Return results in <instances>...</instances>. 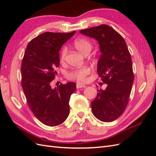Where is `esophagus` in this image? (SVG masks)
<instances>
[{
	"label": "esophagus",
	"instance_id": "obj_1",
	"mask_svg": "<svg viewBox=\"0 0 156 156\" xmlns=\"http://www.w3.org/2000/svg\"><path fill=\"white\" fill-rule=\"evenodd\" d=\"M76 87L77 88H85L86 86L84 85L83 84H80V83H77L76 84Z\"/></svg>",
	"mask_w": 156,
	"mask_h": 156
}]
</instances>
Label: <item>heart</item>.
Here are the masks:
<instances>
[{
    "label": "heart",
    "mask_w": 156,
    "mask_h": 156,
    "mask_svg": "<svg viewBox=\"0 0 156 156\" xmlns=\"http://www.w3.org/2000/svg\"><path fill=\"white\" fill-rule=\"evenodd\" d=\"M73 46L80 53L84 55H87L92 48L91 41L87 38H84V37H79V38L75 40ZM66 54L67 49L63 48L60 54V59L61 61L65 60ZM90 73V69L89 67L83 66L69 72L68 73V77L71 79L77 80L79 82H84L86 81L87 76Z\"/></svg>",
    "instance_id": "1"
}]
</instances>
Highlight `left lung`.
Here are the masks:
<instances>
[{
  "instance_id": "8db88e82",
  "label": "left lung",
  "mask_w": 156,
  "mask_h": 156,
  "mask_svg": "<svg viewBox=\"0 0 156 156\" xmlns=\"http://www.w3.org/2000/svg\"><path fill=\"white\" fill-rule=\"evenodd\" d=\"M79 32L98 41L101 52L98 73L107 84L104 90H99L92 101V113L102 122H112L122 115L129 102L134 81L130 53L123 37L107 25Z\"/></svg>"
}]
</instances>
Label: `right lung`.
<instances>
[{"label":"right lung","mask_w":156,"mask_h":156,"mask_svg":"<svg viewBox=\"0 0 156 156\" xmlns=\"http://www.w3.org/2000/svg\"><path fill=\"white\" fill-rule=\"evenodd\" d=\"M75 32L41 34L27 45L22 60L21 84L27 103L47 126L63 123L69 114V101L76 84L68 82L54 88L51 85L57 73L55 69L60 64L59 51Z\"/></svg>","instance_id":"1"}]
</instances>
